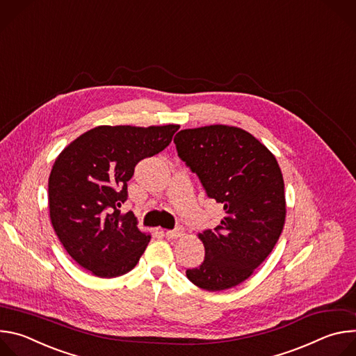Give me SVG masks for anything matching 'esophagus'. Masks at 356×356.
Returning a JSON list of instances; mask_svg holds the SVG:
<instances>
[{
  "label": "esophagus",
  "instance_id": "1",
  "mask_svg": "<svg viewBox=\"0 0 356 356\" xmlns=\"http://www.w3.org/2000/svg\"><path fill=\"white\" fill-rule=\"evenodd\" d=\"M183 232H184V228H183V227H176V228L172 229V231H166L165 235H166V238H169V239H176V238H180V236L183 235Z\"/></svg>",
  "mask_w": 356,
  "mask_h": 356
}]
</instances>
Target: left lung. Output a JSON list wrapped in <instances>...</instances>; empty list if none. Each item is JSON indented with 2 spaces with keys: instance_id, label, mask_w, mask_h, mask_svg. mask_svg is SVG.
Returning a JSON list of instances; mask_svg holds the SVG:
<instances>
[{
  "instance_id": "left-lung-1",
  "label": "left lung",
  "mask_w": 356,
  "mask_h": 356,
  "mask_svg": "<svg viewBox=\"0 0 356 356\" xmlns=\"http://www.w3.org/2000/svg\"><path fill=\"white\" fill-rule=\"evenodd\" d=\"M175 145L207 197L224 206L220 225L198 234L206 257L200 266L187 269L186 276L209 291L231 289L269 257L283 231L282 170L265 145L236 127L183 129Z\"/></svg>"
}]
</instances>
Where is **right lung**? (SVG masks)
<instances>
[{"label": "right lung", "mask_w": 356, "mask_h": 356, "mask_svg": "<svg viewBox=\"0 0 356 356\" xmlns=\"http://www.w3.org/2000/svg\"><path fill=\"white\" fill-rule=\"evenodd\" d=\"M179 125H101L66 146L49 176V211L69 255L98 277L132 270L150 235L121 214L135 166L162 152Z\"/></svg>", "instance_id": "add662e5"}]
</instances>
